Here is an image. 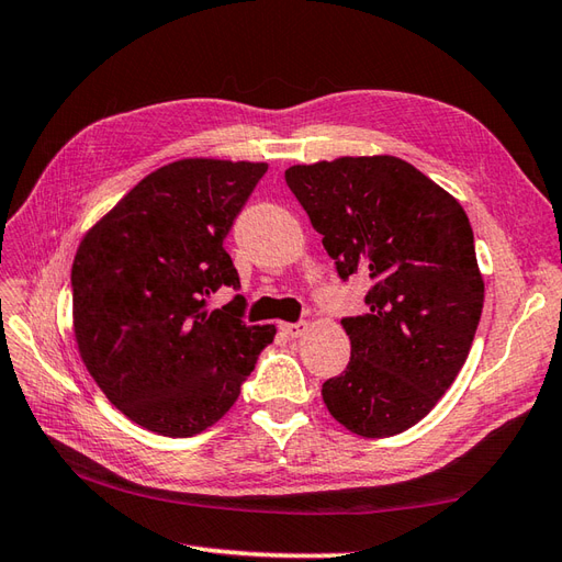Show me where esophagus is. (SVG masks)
<instances>
[{"instance_id": "esophagus-1", "label": "esophagus", "mask_w": 562, "mask_h": 562, "mask_svg": "<svg viewBox=\"0 0 562 562\" xmlns=\"http://www.w3.org/2000/svg\"><path fill=\"white\" fill-rule=\"evenodd\" d=\"M280 330L286 337H302L308 330V323L306 321H299V323H280Z\"/></svg>"}]
</instances>
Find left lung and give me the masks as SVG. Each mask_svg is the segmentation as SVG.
Returning <instances> with one entry per match:
<instances>
[{"mask_svg": "<svg viewBox=\"0 0 562 562\" xmlns=\"http://www.w3.org/2000/svg\"><path fill=\"white\" fill-rule=\"evenodd\" d=\"M284 179L337 276L371 280L367 313L342 318L351 357L323 383L325 407L357 436L402 434L446 395L474 342L484 280L469 217L393 155L294 165Z\"/></svg>", "mask_w": 562, "mask_h": 562, "instance_id": "obj_1", "label": "left lung"}]
</instances>
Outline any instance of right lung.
Returning a JSON list of instances; mask_svg holds the SVG:
<instances>
[{
  "label": "right lung",
  "instance_id": "1",
  "mask_svg": "<svg viewBox=\"0 0 562 562\" xmlns=\"http://www.w3.org/2000/svg\"><path fill=\"white\" fill-rule=\"evenodd\" d=\"M266 162L189 158L140 179L78 246L74 333L88 373L134 424L189 438L220 422L276 325H249L225 237Z\"/></svg>",
  "mask_w": 562,
  "mask_h": 562
}]
</instances>
